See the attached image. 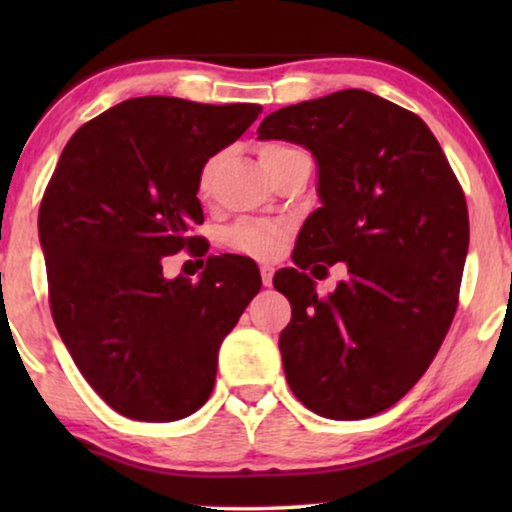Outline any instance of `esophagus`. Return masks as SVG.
Segmentation results:
<instances>
[{
  "instance_id": "obj_1",
  "label": "esophagus",
  "mask_w": 512,
  "mask_h": 512,
  "mask_svg": "<svg viewBox=\"0 0 512 512\" xmlns=\"http://www.w3.org/2000/svg\"><path fill=\"white\" fill-rule=\"evenodd\" d=\"M272 275H275V268H272L270 263H263L261 265V279H263L265 286L272 284Z\"/></svg>"
}]
</instances>
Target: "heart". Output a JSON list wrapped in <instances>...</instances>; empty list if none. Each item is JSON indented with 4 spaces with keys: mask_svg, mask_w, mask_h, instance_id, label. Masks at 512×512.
<instances>
[{
    "mask_svg": "<svg viewBox=\"0 0 512 512\" xmlns=\"http://www.w3.org/2000/svg\"><path fill=\"white\" fill-rule=\"evenodd\" d=\"M289 149H291V146H279V144L263 146V149H261V163H265V160H272V158L282 156V153L289 151ZM214 167H216V160H209V163L202 167V172H200V191H207V188H209V181H212ZM284 237H286V230H284V226H279V223L247 221V223H240V226H235L228 240H230V244H233L235 249L244 251V254L268 258V256H275L277 251L282 249Z\"/></svg>",
    "mask_w": 512,
    "mask_h": 512,
    "instance_id": "heart-1",
    "label": "heart"
}]
</instances>
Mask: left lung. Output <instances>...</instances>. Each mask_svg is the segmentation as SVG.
<instances>
[{
    "label": "left lung",
    "mask_w": 512,
    "mask_h": 512,
    "mask_svg": "<svg viewBox=\"0 0 512 512\" xmlns=\"http://www.w3.org/2000/svg\"><path fill=\"white\" fill-rule=\"evenodd\" d=\"M258 139L305 146L317 163L321 207L300 228L296 268L272 279L293 310L279 335L286 380L321 417H373L415 387L452 324L464 191L429 125L368 90L272 111ZM314 260L348 265L326 299L302 272Z\"/></svg>",
    "instance_id": "obj_1"
}]
</instances>
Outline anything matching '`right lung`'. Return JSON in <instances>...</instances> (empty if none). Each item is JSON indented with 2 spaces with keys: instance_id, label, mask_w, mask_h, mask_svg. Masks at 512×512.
Returning a JSON list of instances; mask_svg holds the SVG:
<instances>
[{
  "instance_id": "1",
  "label": "right lung",
  "mask_w": 512,
  "mask_h": 512,
  "mask_svg": "<svg viewBox=\"0 0 512 512\" xmlns=\"http://www.w3.org/2000/svg\"><path fill=\"white\" fill-rule=\"evenodd\" d=\"M258 104L132 97L69 139L39 207L51 312L90 387L139 422L193 415L219 347L261 291L254 263L207 258L198 282L163 258L202 254L193 226L207 160L244 135Z\"/></svg>"
}]
</instances>
